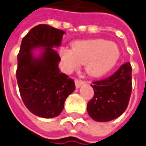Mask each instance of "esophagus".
<instances>
[{"instance_id":"34e87169","label":"esophagus","mask_w":146,"mask_h":146,"mask_svg":"<svg viewBox=\"0 0 146 146\" xmlns=\"http://www.w3.org/2000/svg\"><path fill=\"white\" fill-rule=\"evenodd\" d=\"M84 83H85V82L82 81V80H81V79H78V78L75 79V86H76L77 88H79Z\"/></svg>"}]
</instances>
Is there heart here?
<instances>
[{
  "instance_id": "b5f03b06",
  "label": "heart",
  "mask_w": 146,
  "mask_h": 146,
  "mask_svg": "<svg viewBox=\"0 0 146 146\" xmlns=\"http://www.w3.org/2000/svg\"><path fill=\"white\" fill-rule=\"evenodd\" d=\"M64 68L72 71L86 64V70L92 77H100L116 64L120 52L118 46L108 40L97 38L77 41L73 49L63 48L60 51Z\"/></svg>"
}]
</instances>
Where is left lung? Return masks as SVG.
<instances>
[{
  "label": "left lung",
  "instance_id": "1",
  "mask_svg": "<svg viewBox=\"0 0 146 146\" xmlns=\"http://www.w3.org/2000/svg\"><path fill=\"white\" fill-rule=\"evenodd\" d=\"M94 95L87 104L89 115L95 121L107 122L121 115L128 107L132 92V66L122 64L109 78L93 82Z\"/></svg>",
  "mask_w": 146,
  "mask_h": 146
}]
</instances>
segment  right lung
Here are the masks:
<instances>
[{
	"mask_svg": "<svg viewBox=\"0 0 146 146\" xmlns=\"http://www.w3.org/2000/svg\"><path fill=\"white\" fill-rule=\"evenodd\" d=\"M64 31L46 24L33 27L23 38L16 72L23 103L34 115L43 118L58 116L66 98L75 90L74 81L60 72V57L53 49L61 44ZM43 47L41 56L32 51Z\"/></svg>",
	"mask_w": 146,
	"mask_h": 146,
	"instance_id": "add662e5",
	"label": "right lung"
}]
</instances>
